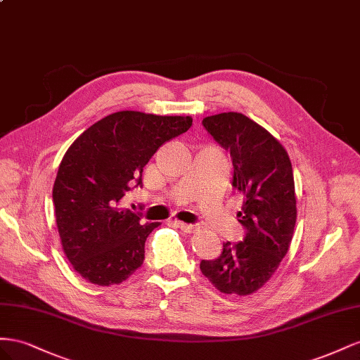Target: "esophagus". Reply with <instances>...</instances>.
<instances>
[{
  "mask_svg": "<svg viewBox=\"0 0 360 360\" xmlns=\"http://www.w3.org/2000/svg\"><path fill=\"white\" fill-rule=\"evenodd\" d=\"M173 224H174V226H178V228H179L181 231L187 232V233H191V232L196 231V224H188V223L178 221V220H174V221H173Z\"/></svg>",
  "mask_w": 360,
  "mask_h": 360,
  "instance_id": "obj_1",
  "label": "esophagus"
}]
</instances>
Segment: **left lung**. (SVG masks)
I'll return each mask as SVG.
<instances>
[{"mask_svg": "<svg viewBox=\"0 0 360 360\" xmlns=\"http://www.w3.org/2000/svg\"><path fill=\"white\" fill-rule=\"evenodd\" d=\"M202 125L231 153L232 186L244 194L237 215L245 235L233 245L223 243L219 258L202 259L200 271L223 294L249 295L290 249L297 219L292 166L281 143L241 112L208 116Z\"/></svg>", "mask_w": 360, "mask_h": 360, "instance_id": "1", "label": "left lung"}]
</instances>
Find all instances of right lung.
I'll return each instance as SVG.
<instances>
[{
	"label": "right lung",
	"mask_w": 360,
	"mask_h": 360,
	"mask_svg": "<svg viewBox=\"0 0 360 360\" xmlns=\"http://www.w3.org/2000/svg\"><path fill=\"white\" fill-rule=\"evenodd\" d=\"M190 116L117 111L98 120L66 150L53 188L63 252L86 281L117 285L145 261L148 235L160 223L120 208L161 145L188 131Z\"/></svg>",
	"instance_id": "right-lung-1"
}]
</instances>
